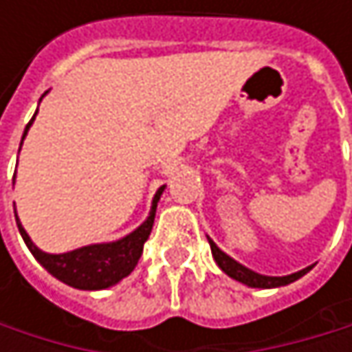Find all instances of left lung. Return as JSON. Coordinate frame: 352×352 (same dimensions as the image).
Instances as JSON below:
<instances>
[{
  "label": "left lung",
  "mask_w": 352,
  "mask_h": 352,
  "mask_svg": "<svg viewBox=\"0 0 352 352\" xmlns=\"http://www.w3.org/2000/svg\"><path fill=\"white\" fill-rule=\"evenodd\" d=\"M208 241H210V239H208ZM210 248H212V254H214V258H216L218 267H220L226 275H230L232 279H236V281L245 283V285H248V287H263V289H269V287L287 285V283H292V281L300 279L302 275H306V273L312 269V267H308V269H302V271L292 273V275H285V277H267V275H258V273H254V271L246 269V267H243L241 263H236L234 258H230L226 252H222L218 246L214 245V241H210Z\"/></svg>",
  "instance_id": "8db88e82"
}]
</instances>
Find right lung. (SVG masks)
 <instances>
[{"mask_svg":"<svg viewBox=\"0 0 352 352\" xmlns=\"http://www.w3.org/2000/svg\"><path fill=\"white\" fill-rule=\"evenodd\" d=\"M32 120L28 122V126L24 130V136H26ZM24 136H22V140H24ZM163 189L165 187H161L157 191V195L153 199V210H151V216L146 218V222L140 228H136L132 234H128L126 239L116 241V243H107V245L83 246V248H77V250H71V252H65V254H46V252L38 250L32 245L30 236L26 234V230L22 228L18 216H16V222H18L20 234H22L24 243L30 248V252L34 254L36 261L50 275H54L63 283H67L71 287H77V289H106L109 285L118 283L120 279H124L126 275H130L132 269L136 267V263H138V258L142 254L144 243L151 236V230H153V224H155L157 204L161 199Z\"/></svg>","mask_w":352,"mask_h":352,"instance_id":"obj_1","label":"right lung"}]
</instances>
